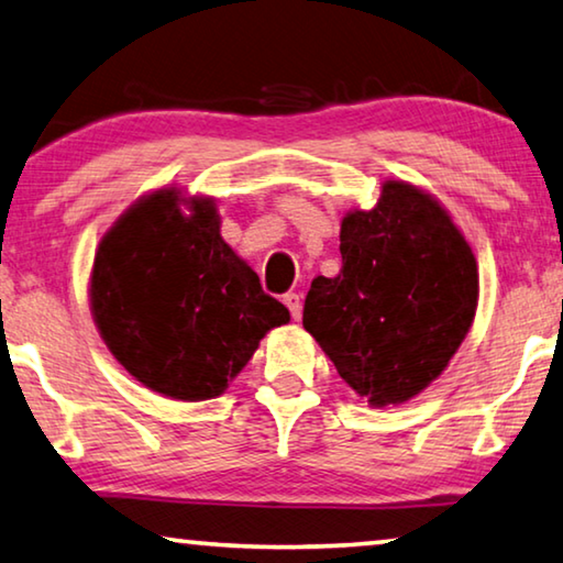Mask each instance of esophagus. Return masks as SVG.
<instances>
[{
  "label": "esophagus",
  "instance_id": "obj_1",
  "mask_svg": "<svg viewBox=\"0 0 563 563\" xmlns=\"http://www.w3.org/2000/svg\"><path fill=\"white\" fill-rule=\"evenodd\" d=\"M283 302H285V306H288L292 320H300V316H302V302H300L298 292H285Z\"/></svg>",
  "mask_w": 563,
  "mask_h": 563
}]
</instances>
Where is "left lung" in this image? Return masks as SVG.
<instances>
[{"label":"left lung","instance_id":"left-lung-1","mask_svg":"<svg viewBox=\"0 0 563 563\" xmlns=\"http://www.w3.org/2000/svg\"><path fill=\"white\" fill-rule=\"evenodd\" d=\"M343 267L318 275L302 325L371 406L404 404L441 376L474 323L478 271L431 195L398 180L341 225Z\"/></svg>","mask_w":563,"mask_h":563}]
</instances>
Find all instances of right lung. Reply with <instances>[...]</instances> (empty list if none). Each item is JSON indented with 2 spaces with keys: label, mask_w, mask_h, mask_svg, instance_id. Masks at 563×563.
Wrapping results in <instances>:
<instances>
[{
  "label": "right lung",
  "mask_w": 563,
  "mask_h": 563,
  "mask_svg": "<svg viewBox=\"0 0 563 563\" xmlns=\"http://www.w3.org/2000/svg\"><path fill=\"white\" fill-rule=\"evenodd\" d=\"M180 205L165 187L114 222L97 247L89 300L107 347L142 386L205 400L290 313L220 238L212 200H192L190 216Z\"/></svg>",
  "instance_id": "obj_1"
}]
</instances>
